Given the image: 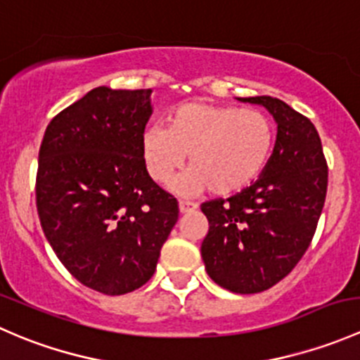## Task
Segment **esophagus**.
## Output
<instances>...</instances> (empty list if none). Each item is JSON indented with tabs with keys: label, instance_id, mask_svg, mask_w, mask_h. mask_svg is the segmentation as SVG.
Masks as SVG:
<instances>
[{
	"label": "esophagus",
	"instance_id": "1",
	"mask_svg": "<svg viewBox=\"0 0 360 360\" xmlns=\"http://www.w3.org/2000/svg\"><path fill=\"white\" fill-rule=\"evenodd\" d=\"M193 210H197V203L184 202V200L179 202V212L181 214H190V212H193Z\"/></svg>",
	"mask_w": 360,
	"mask_h": 360
}]
</instances>
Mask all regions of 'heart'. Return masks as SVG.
<instances>
[{
  "mask_svg": "<svg viewBox=\"0 0 360 360\" xmlns=\"http://www.w3.org/2000/svg\"><path fill=\"white\" fill-rule=\"evenodd\" d=\"M274 144V125L264 112L190 103L167 116V129L144 130L141 151L157 183L169 184L190 155L191 169L176 190L183 195L210 190L226 197L245 190L263 174Z\"/></svg>",
  "mask_w": 360,
  "mask_h": 360,
  "instance_id": "obj_1",
  "label": "heart"
}]
</instances>
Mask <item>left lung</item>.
I'll list each match as a JSON object with an SVG mask.
<instances>
[{
  "instance_id": "obj_1",
  "label": "left lung",
  "mask_w": 360,
  "mask_h": 360,
  "mask_svg": "<svg viewBox=\"0 0 360 360\" xmlns=\"http://www.w3.org/2000/svg\"><path fill=\"white\" fill-rule=\"evenodd\" d=\"M238 101L266 108L277 123V141L250 186L226 200L202 203L209 233L200 250L217 285L254 294L291 274L310 245L326 202L328 163L307 116L270 96Z\"/></svg>"
}]
</instances>
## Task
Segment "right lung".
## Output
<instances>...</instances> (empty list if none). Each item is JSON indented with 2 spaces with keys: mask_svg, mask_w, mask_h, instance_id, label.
<instances>
[{
  "mask_svg": "<svg viewBox=\"0 0 360 360\" xmlns=\"http://www.w3.org/2000/svg\"><path fill=\"white\" fill-rule=\"evenodd\" d=\"M151 89L97 86L49 123L39 146L36 207L69 274L108 296L132 292L157 270L179 217L146 170L141 139Z\"/></svg>",
  "mask_w": 360,
  "mask_h": 360,
  "instance_id": "right-lung-1",
  "label": "right lung"
}]
</instances>
